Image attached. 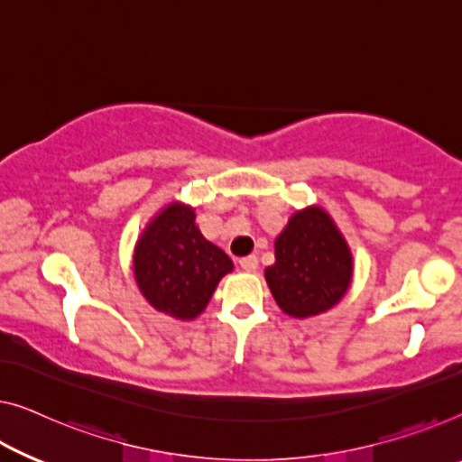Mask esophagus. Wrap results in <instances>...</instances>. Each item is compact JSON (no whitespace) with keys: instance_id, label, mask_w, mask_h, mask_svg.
Returning a JSON list of instances; mask_svg holds the SVG:
<instances>
[{"instance_id":"esophagus-1","label":"esophagus","mask_w":462,"mask_h":462,"mask_svg":"<svg viewBox=\"0 0 462 462\" xmlns=\"http://www.w3.org/2000/svg\"><path fill=\"white\" fill-rule=\"evenodd\" d=\"M238 263H240V267H243L245 272H254V270H257L259 261H257V257H254V254H246V257L240 259Z\"/></svg>"}]
</instances>
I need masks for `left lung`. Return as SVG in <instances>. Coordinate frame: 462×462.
I'll return each instance as SVG.
<instances>
[{
	"mask_svg": "<svg viewBox=\"0 0 462 462\" xmlns=\"http://www.w3.org/2000/svg\"><path fill=\"white\" fill-rule=\"evenodd\" d=\"M265 280L282 311L299 319L328 311L346 294L353 254L328 211L307 208L288 219Z\"/></svg>",
	"mask_w": 462,
	"mask_h": 462,
	"instance_id": "1",
	"label": "left lung"
}]
</instances>
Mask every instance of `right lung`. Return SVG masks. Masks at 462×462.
Returning a JSON list of instances; mask_svg holds the SVG:
<instances>
[{"instance_id":"obj_1","label":"right lung","mask_w":462,"mask_h":462,"mask_svg":"<svg viewBox=\"0 0 462 462\" xmlns=\"http://www.w3.org/2000/svg\"><path fill=\"white\" fill-rule=\"evenodd\" d=\"M232 259L195 224V209L170 203L151 219L134 246V278L160 313L189 321L208 307Z\"/></svg>"}]
</instances>
